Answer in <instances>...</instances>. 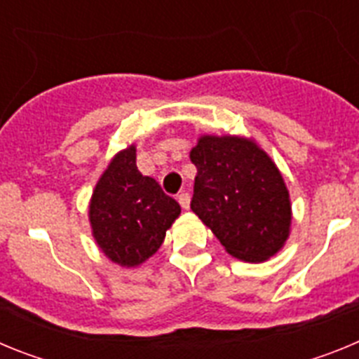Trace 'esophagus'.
I'll return each mask as SVG.
<instances>
[{
	"instance_id": "obj_1",
	"label": "esophagus",
	"mask_w": 359,
	"mask_h": 359,
	"mask_svg": "<svg viewBox=\"0 0 359 359\" xmlns=\"http://www.w3.org/2000/svg\"><path fill=\"white\" fill-rule=\"evenodd\" d=\"M177 201H180L182 208L189 210V207H190V196H189V192H182V194L177 196Z\"/></svg>"
}]
</instances>
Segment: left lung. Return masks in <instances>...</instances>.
Instances as JSON below:
<instances>
[{"label":"left lung","instance_id":"8db88e82","mask_svg":"<svg viewBox=\"0 0 359 359\" xmlns=\"http://www.w3.org/2000/svg\"><path fill=\"white\" fill-rule=\"evenodd\" d=\"M198 174L190 208L231 257L262 262L290 237L291 201L280 170L241 136L203 135L190 151Z\"/></svg>","mask_w":359,"mask_h":359}]
</instances>
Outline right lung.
<instances>
[{"label": "right lung", "instance_id": "right-lung-1", "mask_svg": "<svg viewBox=\"0 0 359 359\" xmlns=\"http://www.w3.org/2000/svg\"><path fill=\"white\" fill-rule=\"evenodd\" d=\"M180 212L176 199L138 170L136 147L129 145L115 154L95 185L88 215L104 255L135 268L158 252Z\"/></svg>", "mask_w": 359, "mask_h": 359}]
</instances>
